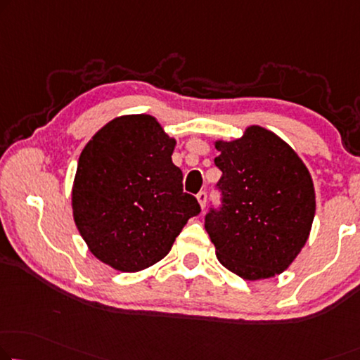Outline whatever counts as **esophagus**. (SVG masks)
Wrapping results in <instances>:
<instances>
[{
    "label": "esophagus",
    "instance_id": "1",
    "mask_svg": "<svg viewBox=\"0 0 360 360\" xmlns=\"http://www.w3.org/2000/svg\"><path fill=\"white\" fill-rule=\"evenodd\" d=\"M197 200H198V203H200V208L203 210V208H205V205H207V192L205 191L198 192Z\"/></svg>",
    "mask_w": 360,
    "mask_h": 360
}]
</instances>
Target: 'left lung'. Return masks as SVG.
<instances>
[{"instance_id": "obj_1", "label": "left lung", "mask_w": 360, "mask_h": 360, "mask_svg": "<svg viewBox=\"0 0 360 360\" xmlns=\"http://www.w3.org/2000/svg\"><path fill=\"white\" fill-rule=\"evenodd\" d=\"M221 207L205 217L219 264L255 281L280 275L307 243L315 189L307 166L283 141L249 126L236 141H217Z\"/></svg>"}]
</instances>
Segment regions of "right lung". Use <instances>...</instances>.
<instances>
[{
    "label": "right lung",
    "instance_id": "right-lung-1",
    "mask_svg": "<svg viewBox=\"0 0 360 360\" xmlns=\"http://www.w3.org/2000/svg\"><path fill=\"white\" fill-rule=\"evenodd\" d=\"M176 141L150 115L115 117L87 142L72 184V214L89 250L120 271H141L168 255L200 213L182 191Z\"/></svg>",
    "mask_w": 360,
    "mask_h": 360
}]
</instances>
